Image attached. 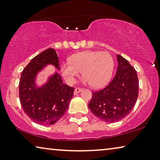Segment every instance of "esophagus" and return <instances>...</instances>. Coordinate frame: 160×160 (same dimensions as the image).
Segmentation results:
<instances>
[{"label": "esophagus", "instance_id": "34e87169", "mask_svg": "<svg viewBox=\"0 0 160 160\" xmlns=\"http://www.w3.org/2000/svg\"><path fill=\"white\" fill-rule=\"evenodd\" d=\"M82 88H78V87L76 88L75 90H74V94H76L79 93V92H80L81 91H82Z\"/></svg>", "mask_w": 160, "mask_h": 160}]
</instances>
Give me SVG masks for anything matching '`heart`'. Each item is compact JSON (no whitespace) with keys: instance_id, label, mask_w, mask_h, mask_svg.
<instances>
[{"instance_id":"obj_1","label":"heart","mask_w":160,"mask_h":160,"mask_svg":"<svg viewBox=\"0 0 160 160\" xmlns=\"http://www.w3.org/2000/svg\"><path fill=\"white\" fill-rule=\"evenodd\" d=\"M113 68L114 61L110 53L86 50L73 55L71 62L63 63L62 73L67 82L73 84L83 71L85 84L99 88L110 81Z\"/></svg>"}]
</instances>
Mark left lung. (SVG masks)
Instances as JSON below:
<instances>
[{
  "label": "left lung",
  "mask_w": 160,
  "mask_h": 160,
  "mask_svg": "<svg viewBox=\"0 0 160 160\" xmlns=\"http://www.w3.org/2000/svg\"><path fill=\"white\" fill-rule=\"evenodd\" d=\"M118 69L108 87L92 92L89 103L92 112L103 121L118 122L133 108L138 95L137 73L129 62L117 55Z\"/></svg>",
  "instance_id": "obj_1"
}]
</instances>
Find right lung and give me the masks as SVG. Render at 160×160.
<instances>
[{"label":"right lung","mask_w":160,"mask_h":160,"mask_svg":"<svg viewBox=\"0 0 160 160\" xmlns=\"http://www.w3.org/2000/svg\"><path fill=\"white\" fill-rule=\"evenodd\" d=\"M48 65L60 71L59 59L52 48L32 58L23 70L19 82V99L24 112L40 125H52L63 116L73 96L74 88L64 84L55 70L38 85V76Z\"/></svg>","instance_id":"obj_1"}]
</instances>
